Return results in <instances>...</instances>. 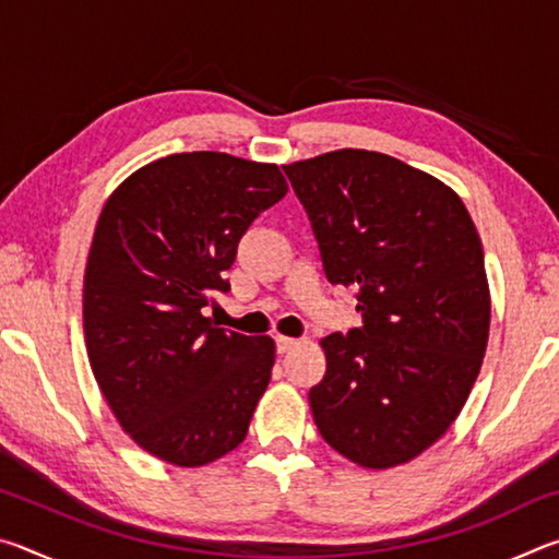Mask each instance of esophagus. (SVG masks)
<instances>
[{
  "mask_svg": "<svg viewBox=\"0 0 559 559\" xmlns=\"http://www.w3.org/2000/svg\"><path fill=\"white\" fill-rule=\"evenodd\" d=\"M300 345V340H296V337H286V335H278L276 337V349L281 355H286V353H290V349H296Z\"/></svg>",
  "mask_w": 559,
  "mask_h": 559,
  "instance_id": "1",
  "label": "esophagus"
}]
</instances>
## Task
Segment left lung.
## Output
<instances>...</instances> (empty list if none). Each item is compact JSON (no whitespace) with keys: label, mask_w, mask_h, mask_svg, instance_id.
Returning a JSON list of instances; mask_svg holds the SVG:
<instances>
[{"label":"left lung","mask_w":559,"mask_h":559,"mask_svg":"<svg viewBox=\"0 0 559 559\" xmlns=\"http://www.w3.org/2000/svg\"><path fill=\"white\" fill-rule=\"evenodd\" d=\"M330 283L357 288L362 328L320 340L310 390L320 437L362 468L419 456L456 421L484 365V246L441 179L372 150L283 165Z\"/></svg>","instance_id":"obj_1"}]
</instances>
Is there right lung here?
Returning a JSON list of instances; mask_svg holds the SVG:
<instances>
[{
	"mask_svg": "<svg viewBox=\"0 0 559 559\" xmlns=\"http://www.w3.org/2000/svg\"><path fill=\"white\" fill-rule=\"evenodd\" d=\"M288 192L278 165L179 153L108 197L83 276L93 377L122 431L173 466H206L246 439L276 343L212 323L236 246Z\"/></svg>",
	"mask_w": 559,
	"mask_h": 559,
	"instance_id": "obj_1",
	"label": "right lung"
}]
</instances>
